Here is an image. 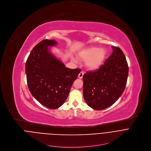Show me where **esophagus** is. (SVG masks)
Instances as JSON below:
<instances>
[{
    "label": "esophagus",
    "instance_id": "34e87169",
    "mask_svg": "<svg viewBox=\"0 0 151 151\" xmlns=\"http://www.w3.org/2000/svg\"><path fill=\"white\" fill-rule=\"evenodd\" d=\"M84 74V73L83 71H81V72L79 73V74H78V77H79L80 79L83 78V77Z\"/></svg>",
    "mask_w": 151,
    "mask_h": 151
}]
</instances>
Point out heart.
<instances>
[{
  "instance_id": "obj_1",
  "label": "heart",
  "mask_w": 151,
  "mask_h": 151,
  "mask_svg": "<svg viewBox=\"0 0 151 151\" xmlns=\"http://www.w3.org/2000/svg\"><path fill=\"white\" fill-rule=\"evenodd\" d=\"M107 56L105 49L97 46H91L84 49L79 53V57L86 60L87 68L91 70H96L104 64Z\"/></svg>"
}]
</instances>
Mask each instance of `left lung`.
Wrapping results in <instances>:
<instances>
[{
	"mask_svg": "<svg viewBox=\"0 0 151 151\" xmlns=\"http://www.w3.org/2000/svg\"><path fill=\"white\" fill-rule=\"evenodd\" d=\"M113 53L104 64L83 76V95L87 105L101 110L111 106L126 86L129 66L123 51L112 46Z\"/></svg>",
	"mask_w": 151,
	"mask_h": 151,
	"instance_id": "obj_1",
	"label": "left lung"
}]
</instances>
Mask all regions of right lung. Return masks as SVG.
I'll use <instances>...</instances> for the list:
<instances>
[{
	"label": "right lung",
	"instance_id": "add662e5",
	"mask_svg": "<svg viewBox=\"0 0 151 151\" xmlns=\"http://www.w3.org/2000/svg\"><path fill=\"white\" fill-rule=\"evenodd\" d=\"M56 44L55 40L42 41L33 48L25 63L31 93L41 104L51 109L59 108L65 103L81 70L65 67L50 53L48 46Z\"/></svg>",
	"mask_w": 151,
	"mask_h": 151
}]
</instances>
